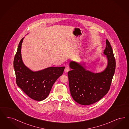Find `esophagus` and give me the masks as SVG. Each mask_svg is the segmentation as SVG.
Listing matches in <instances>:
<instances>
[{"mask_svg": "<svg viewBox=\"0 0 129 129\" xmlns=\"http://www.w3.org/2000/svg\"><path fill=\"white\" fill-rule=\"evenodd\" d=\"M70 69L69 67H66L65 68V71L66 72H68V71H70Z\"/></svg>", "mask_w": 129, "mask_h": 129, "instance_id": "esophagus-1", "label": "esophagus"}]
</instances>
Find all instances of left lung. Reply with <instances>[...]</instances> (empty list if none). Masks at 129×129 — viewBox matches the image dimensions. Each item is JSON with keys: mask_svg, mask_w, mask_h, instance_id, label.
I'll return each instance as SVG.
<instances>
[{"mask_svg": "<svg viewBox=\"0 0 129 129\" xmlns=\"http://www.w3.org/2000/svg\"><path fill=\"white\" fill-rule=\"evenodd\" d=\"M104 54L106 55L108 65L103 71L94 73L87 71L81 64L71 61L72 69L68 75L71 96L76 102L88 105L97 102L106 94L110 89L115 70V59L109 40Z\"/></svg>", "mask_w": 129, "mask_h": 129, "instance_id": "obj_1", "label": "left lung"}]
</instances>
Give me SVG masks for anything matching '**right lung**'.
<instances>
[{
    "mask_svg": "<svg viewBox=\"0 0 129 129\" xmlns=\"http://www.w3.org/2000/svg\"><path fill=\"white\" fill-rule=\"evenodd\" d=\"M23 39L18 44L14 59L16 83L29 98L41 101L48 96L54 83L63 74L65 67H49L40 71H32L24 65L21 58Z\"/></svg>",
    "mask_w": 129,
    "mask_h": 129,
    "instance_id": "1",
    "label": "right lung"
}]
</instances>
